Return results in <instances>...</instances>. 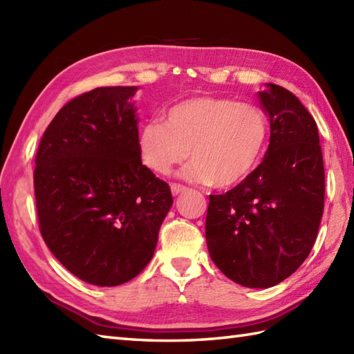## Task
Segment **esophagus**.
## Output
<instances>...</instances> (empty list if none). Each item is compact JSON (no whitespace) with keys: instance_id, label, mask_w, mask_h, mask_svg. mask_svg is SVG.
I'll use <instances>...</instances> for the list:
<instances>
[{"instance_id":"obj_1","label":"esophagus","mask_w":354,"mask_h":354,"mask_svg":"<svg viewBox=\"0 0 354 354\" xmlns=\"http://www.w3.org/2000/svg\"><path fill=\"white\" fill-rule=\"evenodd\" d=\"M170 190H171L173 196H178V194L184 193L187 189H185L184 185H181V184H171V185H170Z\"/></svg>"}]
</instances>
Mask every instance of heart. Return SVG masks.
Here are the masks:
<instances>
[{
  "label": "heart",
  "instance_id": "1",
  "mask_svg": "<svg viewBox=\"0 0 354 354\" xmlns=\"http://www.w3.org/2000/svg\"><path fill=\"white\" fill-rule=\"evenodd\" d=\"M269 138L268 118L252 103L193 97L173 104L165 122L152 118L138 132L141 160L160 175L190 162L183 176L217 189L237 185L261 161Z\"/></svg>",
  "mask_w": 354,
  "mask_h": 354
}]
</instances>
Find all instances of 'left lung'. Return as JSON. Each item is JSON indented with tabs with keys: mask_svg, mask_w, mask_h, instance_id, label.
<instances>
[{
	"mask_svg": "<svg viewBox=\"0 0 354 354\" xmlns=\"http://www.w3.org/2000/svg\"><path fill=\"white\" fill-rule=\"evenodd\" d=\"M269 115L266 155L245 181L209 194L205 237L209 257L230 280L266 289L303 265L324 212V162L318 127L288 89L259 93Z\"/></svg>",
	"mask_w": 354,
	"mask_h": 354,
	"instance_id": "obj_1",
	"label": "left lung"
}]
</instances>
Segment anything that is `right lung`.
<instances>
[{"mask_svg": "<svg viewBox=\"0 0 354 354\" xmlns=\"http://www.w3.org/2000/svg\"><path fill=\"white\" fill-rule=\"evenodd\" d=\"M137 86H102L68 102L36 153L35 198L44 242L89 284L118 286L152 260L173 204L141 162Z\"/></svg>", "mask_w": 354, "mask_h": 354, "instance_id": "obj_1", "label": "right lung"}]
</instances>
